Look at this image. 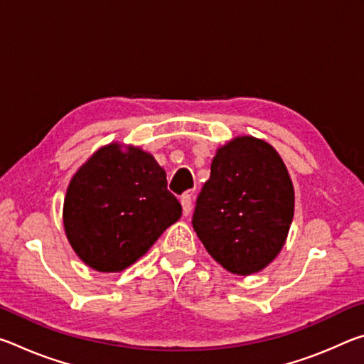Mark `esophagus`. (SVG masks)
I'll list each match as a JSON object with an SVG mask.
<instances>
[{
  "instance_id": "34e87169",
  "label": "esophagus",
  "mask_w": 364,
  "mask_h": 364,
  "mask_svg": "<svg viewBox=\"0 0 364 364\" xmlns=\"http://www.w3.org/2000/svg\"><path fill=\"white\" fill-rule=\"evenodd\" d=\"M193 191H186L181 196V205H183V215L184 217H188V215L191 213V210H193Z\"/></svg>"
}]
</instances>
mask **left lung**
I'll return each instance as SVG.
<instances>
[{
  "instance_id": "obj_1",
  "label": "left lung",
  "mask_w": 364,
  "mask_h": 364,
  "mask_svg": "<svg viewBox=\"0 0 364 364\" xmlns=\"http://www.w3.org/2000/svg\"><path fill=\"white\" fill-rule=\"evenodd\" d=\"M294 204V184L278 151L244 134L217 149L193 228L215 262L249 276L267 268L284 247Z\"/></svg>"
}]
</instances>
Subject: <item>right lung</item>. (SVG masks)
<instances>
[{"instance_id":"obj_1","label":"right lung","mask_w":364,"mask_h":364,"mask_svg":"<svg viewBox=\"0 0 364 364\" xmlns=\"http://www.w3.org/2000/svg\"><path fill=\"white\" fill-rule=\"evenodd\" d=\"M180 217V202L152 154L122 143L100 147L77 170L63 208L67 241L101 273L138 262Z\"/></svg>"}]
</instances>
